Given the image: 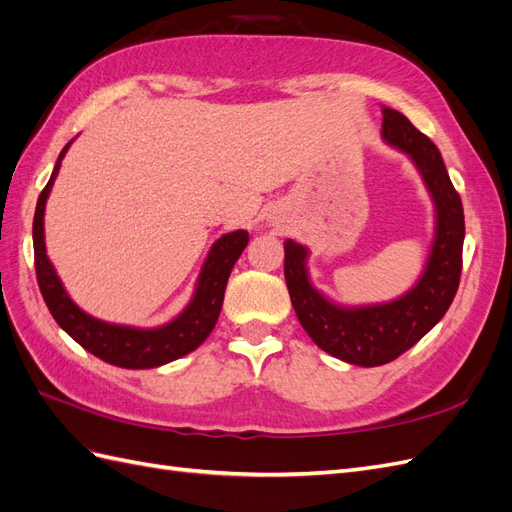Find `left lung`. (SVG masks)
Segmentation results:
<instances>
[{
    "mask_svg": "<svg viewBox=\"0 0 512 512\" xmlns=\"http://www.w3.org/2000/svg\"><path fill=\"white\" fill-rule=\"evenodd\" d=\"M382 138L414 162L436 209V235L418 282L389 303L337 305L309 282L307 247L292 239L284 241L286 286L301 327L318 348L361 367L395 361L442 320L459 288L466 237L461 198L438 147L406 115L389 106H382Z\"/></svg>",
    "mask_w": 512,
    "mask_h": 512,
    "instance_id": "8db88e82",
    "label": "left lung"
}]
</instances>
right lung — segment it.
<instances>
[{
    "label": "right lung",
    "mask_w": 512,
    "mask_h": 512,
    "mask_svg": "<svg viewBox=\"0 0 512 512\" xmlns=\"http://www.w3.org/2000/svg\"><path fill=\"white\" fill-rule=\"evenodd\" d=\"M70 143L61 149L53 168V175L40 192L34 215L36 277L46 307H49V312L53 314L59 327L64 329L76 344H81L87 352L111 365L126 369H149L181 359V356L190 354L203 344L213 331L215 322H218V316L222 312L224 290L228 284L230 271L235 267L241 252L245 250L247 241H250V235H247V230H235L213 243L205 265L200 269L192 301L185 305V309L177 318L162 324V327L136 329L126 327V324H111L89 316L70 299V294L66 292L64 284H61L53 262L46 256L44 245L46 198L51 194L61 160H64Z\"/></svg>",
    "instance_id": "obj_1"
}]
</instances>
